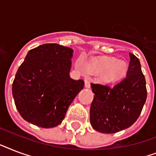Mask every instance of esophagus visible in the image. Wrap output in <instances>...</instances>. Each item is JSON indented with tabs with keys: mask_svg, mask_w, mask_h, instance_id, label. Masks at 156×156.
Masks as SVG:
<instances>
[{
	"mask_svg": "<svg viewBox=\"0 0 156 156\" xmlns=\"http://www.w3.org/2000/svg\"><path fill=\"white\" fill-rule=\"evenodd\" d=\"M90 87V81L88 78H85V87L87 88H89Z\"/></svg>",
	"mask_w": 156,
	"mask_h": 156,
	"instance_id": "obj_1",
	"label": "esophagus"
}]
</instances>
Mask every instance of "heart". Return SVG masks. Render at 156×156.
I'll return each instance as SVG.
<instances>
[{
  "mask_svg": "<svg viewBox=\"0 0 156 156\" xmlns=\"http://www.w3.org/2000/svg\"><path fill=\"white\" fill-rule=\"evenodd\" d=\"M91 68L96 72H104V79L106 83H116L126 76L127 65L124 61H117L115 58H102L91 62Z\"/></svg>",
  "mask_w": 156,
  "mask_h": 156,
  "instance_id": "b5f03b06",
  "label": "heart"
}]
</instances>
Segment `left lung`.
<instances>
[{
	"instance_id": "1",
	"label": "left lung",
	"mask_w": 156,
	"mask_h": 156,
	"mask_svg": "<svg viewBox=\"0 0 156 156\" xmlns=\"http://www.w3.org/2000/svg\"><path fill=\"white\" fill-rule=\"evenodd\" d=\"M126 78L111 88L93 84L95 94L90 105V125L96 131L113 133L130 127L143 110L147 100L145 77L139 59L129 53Z\"/></svg>"
}]
</instances>
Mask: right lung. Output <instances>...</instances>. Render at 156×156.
<instances>
[{
	"label": "right lung",
	"mask_w": 156,
	"mask_h": 156,
	"mask_svg": "<svg viewBox=\"0 0 156 156\" xmlns=\"http://www.w3.org/2000/svg\"><path fill=\"white\" fill-rule=\"evenodd\" d=\"M73 52L57 44H44L28 52L12 86L16 108L25 121L42 128L62 122L84 87V81L69 76Z\"/></svg>",
	"instance_id": "1"
}]
</instances>
